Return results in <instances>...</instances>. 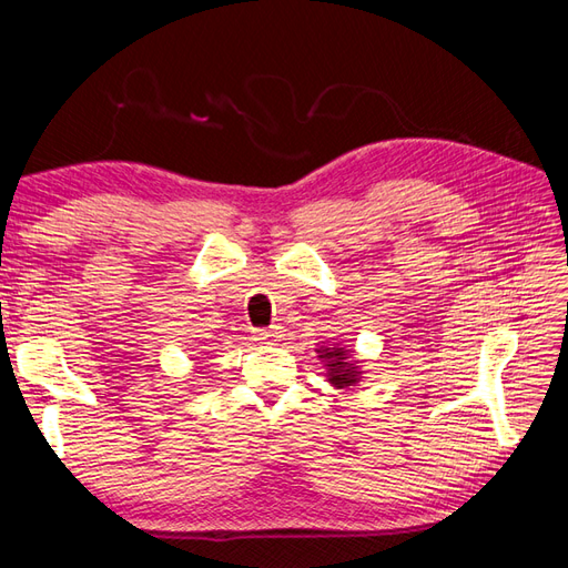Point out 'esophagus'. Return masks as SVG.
Returning <instances> with one entry per match:
<instances>
[{"mask_svg": "<svg viewBox=\"0 0 568 568\" xmlns=\"http://www.w3.org/2000/svg\"><path fill=\"white\" fill-rule=\"evenodd\" d=\"M284 338L282 326H272V329H257L255 332V341L261 343H280Z\"/></svg>", "mask_w": 568, "mask_h": 568, "instance_id": "1", "label": "esophagus"}]
</instances>
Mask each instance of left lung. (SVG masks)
<instances>
[{
  "mask_svg": "<svg viewBox=\"0 0 568 568\" xmlns=\"http://www.w3.org/2000/svg\"><path fill=\"white\" fill-rule=\"evenodd\" d=\"M355 351L343 348L341 343H329V346L317 348V357L324 363L326 369V382L334 388H351L363 379V367H359V359L353 357Z\"/></svg>",
  "mask_w": 568,
  "mask_h": 568,
  "instance_id": "obj_1",
  "label": "left lung"
}]
</instances>
